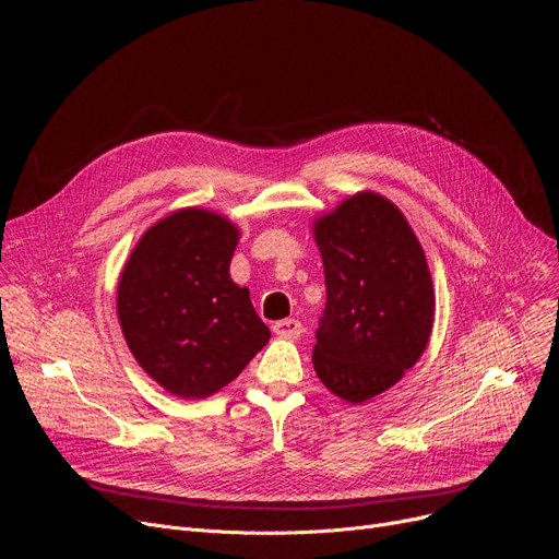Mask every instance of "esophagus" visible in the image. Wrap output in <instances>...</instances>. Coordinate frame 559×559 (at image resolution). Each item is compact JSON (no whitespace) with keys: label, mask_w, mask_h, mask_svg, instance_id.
Listing matches in <instances>:
<instances>
[{"label":"esophagus","mask_w":559,"mask_h":559,"mask_svg":"<svg viewBox=\"0 0 559 559\" xmlns=\"http://www.w3.org/2000/svg\"><path fill=\"white\" fill-rule=\"evenodd\" d=\"M272 330L281 338H298L302 334V325H300V321H296V318H285V321L274 323Z\"/></svg>","instance_id":"1"}]
</instances>
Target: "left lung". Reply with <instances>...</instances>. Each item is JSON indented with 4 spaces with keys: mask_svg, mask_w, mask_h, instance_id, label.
<instances>
[{
    "mask_svg": "<svg viewBox=\"0 0 559 559\" xmlns=\"http://www.w3.org/2000/svg\"><path fill=\"white\" fill-rule=\"evenodd\" d=\"M328 302L316 330L313 369L358 405L393 386L423 356L433 328V283L403 212L358 192L313 223Z\"/></svg>",
    "mask_w": 559,
    "mask_h": 559,
    "instance_id": "8db88e82",
    "label": "left lung"
}]
</instances>
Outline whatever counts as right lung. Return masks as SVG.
<instances>
[{
    "label": "right lung",
    "instance_id": "add662e5",
    "mask_svg": "<svg viewBox=\"0 0 559 559\" xmlns=\"http://www.w3.org/2000/svg\"><path fill=\"white\" fill-rule=\"evenodd\" d=\"M238 227L201 207L154 223L117 287L123 338L143 371L199 401L231 382L270 341L250 289L229 278Z\"/></svg>",
    "mask_w": 559,
    "mask_h": 559
}]
</instances>
